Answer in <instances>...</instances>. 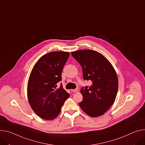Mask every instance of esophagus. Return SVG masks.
<instances>
[{
	"mask_svg": "<svg viewBox=\"0 0 145 145\" xmlns=\"http://www.w3.org/2000/svg\"><path fill=\"white\" fill-rule=\"evenodd\" d=\"M71 91H72V92H77V91H78V88H76V89H72Z\"/></svg>",
	"mask_w": 145,
	"mask_h": 145,
	"instance_id": "obj_1",
	"label": "esophagus"
}]
</instances>
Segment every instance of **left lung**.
<instances>
[{
	"label": "left lung",
	"instance_id": "left-lung-1",
	"mask_svg": "<svg viewBox=\"0 0 145 145\" xmlns=\"http://www.w3.org/2000/svg\"><path fill=\"white\" fill-rule=\"evenodd\" d=\"M72 57L82 69L84 79L91 81V85L82 87L83 100L79 106L91 117L103 115L115 102L118 79L115 69L100 53L90 50L72 52Z\"/></svg>",
	"mask_w": 145,
	"mask_h": 145
}]
</instances>
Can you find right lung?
<instances>
[{"label": "right lung", "mask_w": 145, "mask_h": 145, "mask_svg": "<svg viewBox=\"0 0 145 145\" xmlns=\"http://www.w3.org/2000/svg\"><path fill=\"white\" fill-rule=\"evenodd\" d=\"M70 54L52 52L42 56L35 64L27 84L29 103L41 118L52 120L59 114L70 94L57 84L61 81V72Z\"/></svg>", "instance_id": "add662e5"}]
</instances>
